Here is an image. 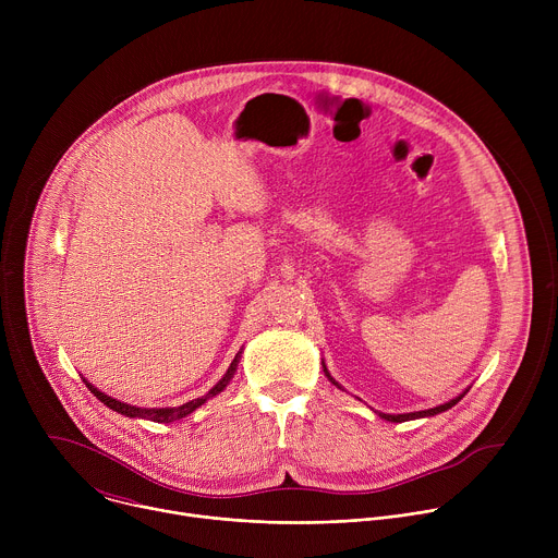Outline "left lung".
<instances>
[{"mask_svg": "<svg viewBox=\"0 0 558 558\" xmlns=\"http://www.w3.org/2000/svg\"><path fill=\"white\" fill-rule=\"evenodd\" d=\"M325 373H327V377L333 381V377L329 375V371H327V366H325ZM336 386H338V381H333ZM465 392H461L459 397H454V400H450L448 404H441V407H435V409H428V411H420V413H404V415H381L386 422H407V420H417V417H430V415H437V413H444V411H448V409H452L459 400H461V397H463Z\"/></svg>", "mask_w": 558, "mask_h": 558, "instance_id": "obj_1", "label": "left lung"}]
</instances>
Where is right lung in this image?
Masks as SVG:
<instances>
[{
	"instance_id": "right-lung-1",
	"label": "right lung",
	"mask_w": 558,
	"mask_h": 558,
	"mask_svg": "<svg viewBox=\"0 0 558 558\" xmlns=\"http://www.w3.org/2000/svg\"><path fill=\"white\" fill-rule=\"evenodd\" d=\"M235 364H238V355L233 357V362H231V366L227 368L225 377H222L205 397H198V400H192V402H187V404H183V407H177V409H136V407H130V404H123V402L112 400V397L104 395L101 390H97V388H95L93 384H88V381H86V386L90 388V392L97 397L99 402H104L108 409H112V411H117V413H121V415H125V417H141V420L166 424V422L183 420L185 415H190V413H194L198 407H203V404L209 400V397L218 395V392L229 384V379H231V375H233V371H235Z\"/></svg>"
}]
</instances>
